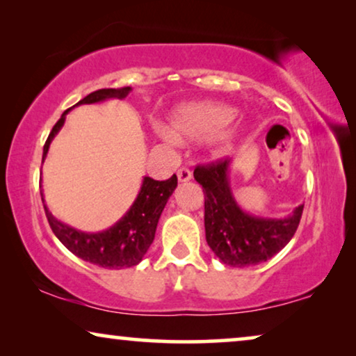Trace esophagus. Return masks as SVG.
Wrapping results in <instances>:
<instances>
[{"mask_svg": "<svg viewBox=\"0 0 356 356\" xmlns=\"http://www.w3.org/2000/svg\"><path fill=\"white\" fill-rule=\"evenodd\" d=\"M178 179H179V181H181V183H186V181H189V179H191L193 178V173H191V170H189V168H179L178 170Z\"/></svg>", "mask_w": 356, "mask_h": 356, "instance_id": "esophagus-1", "label": "esophagus"}]
</instances>
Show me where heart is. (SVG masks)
<instances>
[{
    "label": "heart",
    "mask_w": 356,
    "mask_h": 356,
    "mask_svg": "<svg viewBox=\"0 0 356 356\" xmlns=\"http://www.w3.org/2000/svg\"><path fill=\"white\" fill-rule=\"evenodd\" d=\"M236 110L230 105L217 102H193L178 106L170 115V126H157V133L163 139L175 143L177 139H204L211 136L213 149L225 154L236 140L238 129L230 123L235 120Z\"/></svg>",
    "instance_id": "obj_1"
}]
</instances>
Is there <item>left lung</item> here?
Masks as SVG:
<instances>
[{"mask_svg":"<svg viewBox=\"0 0 356 356\" xmlns=\"http://www.w3.org/2000/svg\"><path fill=\"white\" fill-rule=\"evenodd\" d=\"M232 160L197 165L194 179L204 191L206 240L218 259L230 267L266 262L284 250L300 225L303 204L285 218L252 216L238 206L230 186Z\"/></svg>","mask_w":356,"mask_h":356,"instance_id":"1","label":"left lung"}]
</instances>
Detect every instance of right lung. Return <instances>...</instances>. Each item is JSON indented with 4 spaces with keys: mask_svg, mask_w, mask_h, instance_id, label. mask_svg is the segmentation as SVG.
<instances>
[{
    "mask_svg": "<svg viewBox=\"0 0 356 356\" xmlns=\"http://www.w3.org/2000/svg\"><path fill=\"white\" fill-rule=\"evenodd\" d=\"M131 87H121V89H100L89 94L84 99L77 102V105L84 104H99V102L108 99H124ZM72 106V108H74ZM71 108H67L58 123L53 126L50 136H48L45 145H43V157L45 160L48 149L55 136L60 133V129L65 124L66 115ZM178 184L177 175L165 181H157L150 177H144L140 184L138 197L134 199L133 206L128 209V212L120 218L115 225L106 228L104 232L86 233L76 230L66 223L53 217V213L48 211L45 199L42 194V202L45 207V213L50 223L53 233L58 240L70 250L72 254H76L81 259H84L90 264H95L104 269H123V267L138 266L147 250L152 245L155 230H157L159 218L162 216L165 206H167L170 196H172L175 188Z\"/></svg>",
    "mask_w": 356,
    "mask_h": 356,
    "instance_id": "obj_1",
    "label": "right lung"
}]
</instances>
